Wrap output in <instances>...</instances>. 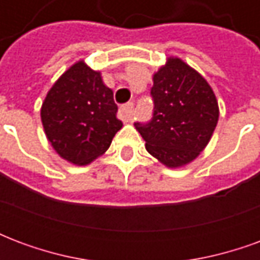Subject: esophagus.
<instances>
[{"mask_svg": "<svg viewBox=\"0 0 260 260\" xmlns=\"http://www.w3.org/2000/svg\"><path fill=\"white\" fill-rule=\"evenodd\" d=\"M119 111L122 114L125 121H132V118H134V103H126L124 106H121Z\"/></svg>", "mask_w": 260, "mask_h": 260, "instance_id": "1", "label": "esophagus"}]
</instances>
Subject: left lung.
Here are the masks:
<instances>
[{
	"label": "left lung",
	"mask_w": 260,
	"mask_h": 260,
	"mask_svg": "<svg viewBox=\"0 0 260 260\" xmlns=\"http://www.w3.org/2000/svg\"><path fill=\"white\" fill-rule=\"evenodd\" d=\"M153 114L135 122L146 150L167 167H181L199 156L218 121L212 87L180 58H169L153 76Z\"/></svg>",
	"instance_id": "8db88e82"
}]
</instances>
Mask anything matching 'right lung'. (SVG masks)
Masks as SVG:
<instances>
[{
    "label": "right lung",
    "instance_id": "add662e5",
    "mask_svg": "<svg viewBox=\"0 0 260 260\" xmlns=\"http://www.w3.org/2000/svg\"><path fill=\"white\" fill-rule=\"evenodd\" d=\"M113 90L100 72L79 61L59 78L42 106V122L55 152L71 163L87 164L107 150L122 128Z\"/></svg>",
    "mask_w": 260,
    "mask_h": 260
}]
</instances>
